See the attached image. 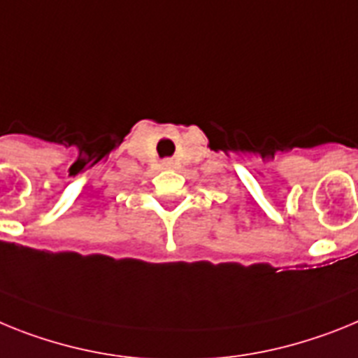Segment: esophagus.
Instances as JSON below:
<instances>
[{
    "instance_id": "1",
    "label": "esophagus",
    "mask_w": 358,
    "mask_h": 358,
    "mask_svg": "<svg viewBox=\"0 0 358 358\" xmlns=\"http://www.w3.org/2000/svg\"><path fill=\"white\" fill-rule=\"evenodd\" d=\"M173 166H175V162H171V160L164 162V167H167V169H169V167H173Z\"/></svg>"
}]
</instances>
